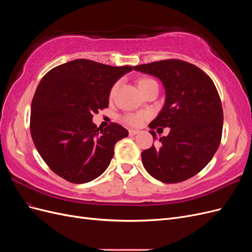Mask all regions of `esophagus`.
Returning <instances> with one entry per match:
<instances>
[{
	"instance_id": "34e87169",
	"label": "esophagus",
	"mask_w": 252,
	"mask_h": 252,
	"mask_svg": "<svg viewBox=\"0 0 252 252\" xmlns=\"http://www.w3.org/2000/svg\"><path fill=\"white\" fill-rule=\"evenodd\" d=\"M139 133V131L138 130H134V129H129V135H135V134H138Z\"/></svg>"
}]
</instances>
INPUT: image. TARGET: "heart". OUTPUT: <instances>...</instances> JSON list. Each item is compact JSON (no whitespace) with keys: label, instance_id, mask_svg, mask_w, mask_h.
<instances>
[{"label":"heart","instance_id":"obj_1","mask_svg":"<svg viewBox=\"0 0 252 252\" xmlns=\"http://www.w3.org/2000/svg\"><path fill=\"white\" fill-rule=\"evenodd\" d=\"M154 82H156V81H154L152 79H148V78L141 79L139 82V86H140V88H143L145 86H147L148 84L154 83ZM114 91H116V87H113V89L111 90V95L114 94ZM142 120H143V114H140V113H128L124 117V122H126L128 125H131V126L140 125Z\"/></svg>","mask_w":252,"mask_h":252}]
</instances>
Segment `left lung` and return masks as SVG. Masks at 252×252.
I'll use <instances>...</instances> for the list:
<instances>
[{
    "label": "left lung",
    "mask_w": 252,
    "mask_h": 252,
    "mask_svg": "<svg viewBox=\"0 0 252 252\" xmlns=\"http://www.w3.org/2000/svg\"><path fill=\"white\" fill-rule=\"evenodd\" d=\"M133 69L162 81L165 105L149 127L170 128L158 146L142 151L145 169L168 184L192 178L211 161L222 139L223 108L215 83L199 67L175 59ZM150 133L156 140V132Z\"/></svg>",
    "instance_id": "1"
}]
</instances>
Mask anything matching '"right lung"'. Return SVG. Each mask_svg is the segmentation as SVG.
<instances>
[{"label":"right lung","instance_id":"1","mask_svg":"<svg viewBox=\"0 0 252 252\" xmlns=\"http://www.w3.org/2000/svg\"><path fill=\"white\" fill-rule=\"evenodd\" d=\"M131 70V66L79 59L44 75L32 102L30 133L44 162L59 177L83 184L107 169L114 145L128 131L117 123L97 128L93 118L108 107L114 83Z\"/></svg>","mask_w":252,"mask_h":252}]
</instances>
